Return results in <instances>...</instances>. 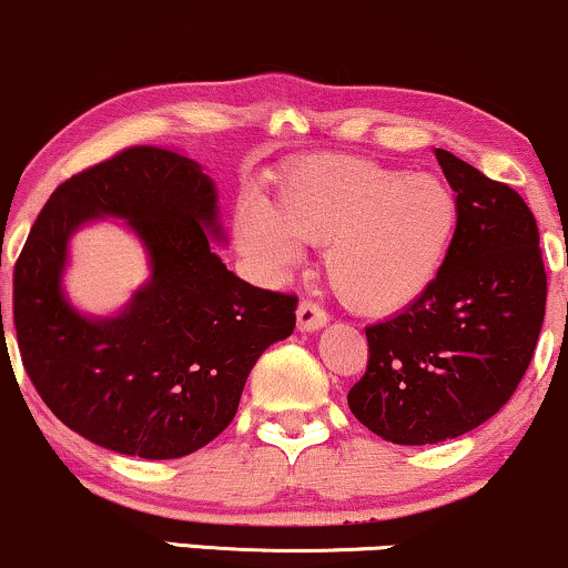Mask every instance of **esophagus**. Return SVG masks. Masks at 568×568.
Masks as SVG:
<instances>
[{"label": "esophagus", "mask_w": 568, "mask_h": 568, "mask_svg": "<svg viewBox=\"0 0 568 568\" xmlns=\"http://www.w3.org/2000/svg\"><path fill=\"white\" fill-rule=\"evenodd\" d=\"M328 323V315L323 307L315 305V302H300L297 307V328L300 331H307V334H313V331H321L323 326Z\"/></svg>", "instance_id": "esophagus-1"}]
</instances>
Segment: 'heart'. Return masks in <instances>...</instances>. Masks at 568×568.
<instances>
[{
  "label": "heart",
  "mask_w": 568,
  "mask_h": 568,
  "mask_svg": "<svg viewBox=\"0 0 568 568\" xmlns=\"http://www.w3.org/2000/svg\"><path fill=\"white\" fill-rule=\"evenodd\" d=\"M459 205L436 174L365 159L307 161L284 176L278 201L245 197L234 234L268 274L297 266L302 242L326 247L331 290L352 311L386 315L423 297L452 247Z\"/></svg>",
  "instance_id": "heart-1"
}]
</instances>
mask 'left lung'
<instances>
[{"label":"left lung","instance_id":"8db88e82","mask_svg":"<svg viewBox=\"0 0 568 568\" xmlns=\"http://www.w3.org/2000/svg\"><path fill=\"white\" fill-rule=\"evenodd\" d=\"M459 221L430 290L365 328L371 359L347 396L383 440L459 438L517 392L545 318V268L532 211L517 190L436 149Z\"/></svg>","mask_w":568,"mask_h":568}]
</instances>
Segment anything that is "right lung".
<instances>
[{
    "label": "right lung",
    "mask_w": 568,
    "mask_h": 568,
    "mask_svg": "<svg viewBox=\"0 0 568 568\" xmlns=\"http://www.w3.org/2000/svg\"><path fill=\"white\" fill-rule=\"evenodd\" d=\"M104 217L136 234L152 274L120 314L88 316L61 282L71 234ZM224 240L213 180L166 149H128L51 193L14 263L12 318L36 392L70 430L180 459L232 423L257 357L294 331L297 297L234 276L213 250Z\"/></svg>",
    "instance_id": "right-lung-1"
}]
</instances>
